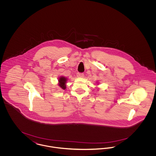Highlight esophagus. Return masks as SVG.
<instances>
[{
    "label": "esophagus",
    "mask_w": 156,
    "mask_h": 156,
    "mask_svg": "<svg viewBox=\"0 0 156 156\" xmlns=\"http://www.w3.org/2000/svg\"><path fill=\"white\" fill-rule=\"evenodd\" d=\"M83 76H84V74H83V73H78V74H77V76H78V77L82 78V77H83Z\"/></svg>",
    "instance_id": "esophagus-1"
}]
</instances>
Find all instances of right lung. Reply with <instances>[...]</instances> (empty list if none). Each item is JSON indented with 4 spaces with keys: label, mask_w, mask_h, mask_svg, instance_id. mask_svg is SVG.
<instances>
[{
    "label": "right lung",
    "mask_w": 156,
    "mask_h": 156,
    "mask_svg": "<svg viewBox=\"0 0 156 156\" xmlns=\"http://www.w3.org/2000/svg\"><path fill=\"white\" fill-rule=\"evenodd\" d=\"M59 86L62 88V89H65L66 88V82H67V79L64 77V76H61L59 78Z\"/></svg>",
    "instance_id": "obj_1"
}]
</instances>
